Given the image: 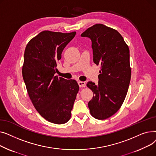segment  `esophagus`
Here are the masks:
<instances>
[{
    "mask_svg": "<svg viewBox=\"0 0 156 156\" xmlns=\"http://www.w3.org/2000/svg\"><path fill=\"white\" fill-rule=\"evenodd\" d=\"M78 85L80 86V88H83V87H86V83L85 82V81H79L78 82Z\"/></svg>",
    "mask_w": 156,
    "mask_h": 156,
    "instance_id": "34e87169",
    "label": "esophagus"
}]
</instances>
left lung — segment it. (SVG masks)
<instances>
[{"label": "left lung", "instance_id": "8db88e82", "mask_svg": "<svg viewBox=\"0 0 156 156\" xmlns=\"http://www.w3.org/2000/svg\"><path fill=\"white\" fill-rule=\"evenodd\" d=\"M81 36L91 40L94 62L101 65L99 83L87 84L94 94L88 108L95 119H105L119 109L127 94L131 80L129 48L117 30L102 24L88 28Z\"/></svg>", "mask_w": 156, "mask_h": 156}]
</instances>
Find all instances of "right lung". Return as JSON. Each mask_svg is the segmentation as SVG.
<instances>
[{
  "label": "right lung",
  "mask_w": 156,
  "mask_h": 156,
  "mask_svg": "<svg viewBox=\"0 0 156 156\" xmlns=\"http://www.w3.org/2000/svg\"><path fill=\"white\" fill-rule=\"evenodd\" d=\"M75 35L43 31L24 51L22 74L29 97L40 115L54 124L69 120L79 90L76 80L54 75L63 49Z\"/></svg>",
  "instance_id": "obj_1"
}]
</instances>
